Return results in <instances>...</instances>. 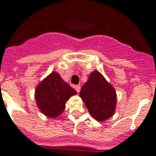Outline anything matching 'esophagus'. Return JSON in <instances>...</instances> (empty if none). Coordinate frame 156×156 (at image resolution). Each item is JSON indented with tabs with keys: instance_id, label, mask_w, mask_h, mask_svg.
Instances as JSON below:
<instances>
[{
	"instance_id": "esophagus-1",
	"label": "esophagus",
	"mask_w": 156,
	"mask_h": 156,
	"mask_svg": "<svg viewBox=\"0 0 156 156\" xmlns=\"http://www.w3.org/2000/svg\"><path fill=\"white\" fill-rule=\"evenodd\" d=\"M75 90H76V91H77V92L79 93V91H80V90H81V86L80 85L75 86Z\"/></svg>"
}]
</instances>
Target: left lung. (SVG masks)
<instances>
[{"label": "left lung", "instance_id": "8db88e82", "mask_svg": "<svg viewBox=\"0 0 156 156\" xmlns=\"http://www.w3.org/2000/svg\"><path fill=\"white\" fill-rule=\"evenodd\" d=\"M79 95L90 115L97 121H105L115 112L116 90L98 71L90 73Z\"/></svg>", "mask_w": 156, "mask_h": 156}]
</instances>
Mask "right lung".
<instances>
[{
  "label": "right lung",
  "instance_id": "obj_1",
  "mask_svg": "<svg viewBox=\"0 0 156 156\" xmlns=\"http://www.w3.org/2000/svg\"><path fill=\"white\" fill-rule=\"evenodd\" d=\"M76 93L58 73L52 72L37 86L35 96L42 113L48 117H56L65 110L66 101Z\"/></svg>",
  "mask_w": 156,
  "mask_h": 156
}]
</instances>
